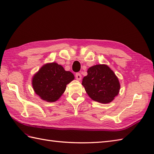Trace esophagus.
Segmentation results:
<instances>
[{"mask_svg":"<svg viewBox=\"0 0 154 154\" xmlns=\"http://www.w3.org/2000/svg\"><path fill=\"white\" fill-rule=\"evenodd\" d=\"M75 77H76L77 80L78 81H80L81 79V78H82V77H81V75L80 73H76V75H75Z\"/></svg>","mask_w":154,"mask_h":154,"instance_id":"34e87169","label":"esophagus"}]
</instances>
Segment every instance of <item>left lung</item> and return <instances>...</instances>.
<instances>
[{"label": "left lung", "instance_id": "obj_1", "mask_svg": "<svg viewBox=\"0 0 154 154\" xmlns=\"http://www.w3.org/2000/svg\"><path fill=\"white\" fill-rule=\"evenodd\" d=\"M82 85L91 99L103 104L112 102L120 89L116 75L105 64L95 65L88 69Z\"/></svg>", "mask_w": 154, "mask_h": 154}]
</instances>
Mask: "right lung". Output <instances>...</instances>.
Segmentation results:
<instances>
[{"label":"right lung","mask_w":154,"mask_h":154,"mask_svg":"<svg viewBox=\"0 0 154 154\" xmlns=\"http://www.w3.org/2000/svg\"><path fill=\"white\" fill-rule=\"evenodd\" d=\"M75 79L74 75L65 71L55 62L44 64L34 75L32 85L35 93L40 99L54 103L61 97L67 85Z\"/></svg>","instance_id":"1"}]
</instances>
